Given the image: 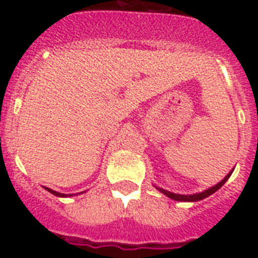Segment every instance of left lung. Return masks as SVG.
Returning <instances> with one entry per match:
<instances>
[{"label": "left lung", "mask_w": 258, "mask_h": 258, "mask_svg": "<svg viewBox=\"0 0 258 258\" xmlns=\"http://www.w3.org/2000/svg\"><path fill=\"white\" fill-rule=\"evenodd\" d=\"M233 171V168L229 171V173L224 177V178L218 182V184L216 185H213L211 188H209V189H205V190H202V192H198V194H190V195H181V194H174V192H170V190L167 189H163V188H160V186H156V185H153L155 188H156L160 194L163 195H166L167 198H170V199H173V200H177V202H199V200H203L206 199V198H209L210 195H213L214 192H217V190L220 189L221 188L222 185L225 184L228 181V178L231 177V174H232Z\"/></svg>", "instance_id": "obj_1"}]
</instances>
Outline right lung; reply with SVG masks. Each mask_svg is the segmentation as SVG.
<instances>
[{"instance_id":"add662e5","label":"right lung","mask_w":258,"mask_h":258,"mask_svg":"<svg viewBox=\"0 0 258 258\" xmlns=\"http://www.w3.org/2000/svg\"><path fill=\"white\" fill-rule=\"evenodd\" d=\"M44 188H45V186H44ZM45 189H47L48 192H51L52 195H55V196H58V198H70V196H74L73 194H69V195L60 194V192H56V190L51 189V188H45ZM84 192H85V190H84ZM81 194H83V192H79V195H81Z\"/></svg>"}]
</instances>
